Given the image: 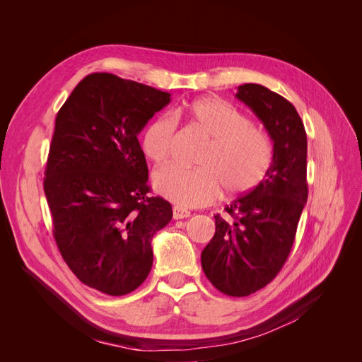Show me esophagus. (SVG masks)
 <instances>
[{
	"mask_svg": "<svg viewBox=\"0 0 362 362\" xmlns=\"http://www.w3.org/2000/svg\"><path fill=\"white\" fill-rule=\"evenodd\" d=\"M190 216V211L189 210H185V208H182V206H173V218H185V217H189Z\"/></svg>",
	"mask_w": 362,
	"mask_h": 362,
	"instance_id": "obj_1",
	"label": "esophagus"
}]
</instances>
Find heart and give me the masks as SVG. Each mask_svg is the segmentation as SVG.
I'll return each instance as SVG.
<instances>
[{
	"label": "heart",
	"mask_w": 362,
	"mask_h": 362,
	"mask_svg": "<svg viewBox=\"0 0 362 362\" xmlns=\"http://www.w3.org/2000/svg\"><path fill=\"white\" fill-rule=\"evenodd\" d=\"M172 117L187 119L210 140L198 160L201 168L169 164L154 173L152 184L163 198L184 206H201L217 199L223 185L228 193L240 194L264 178L273 157L272 141L231 104L201 98L175 108ZM173 120L157 116L141 131L140 148L151 161L160 164L169 160L175 140Z\"/></svg>",
	"instance_id": "heart-1"
}]
</instances>
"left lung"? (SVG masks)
<instances>
[{"label":"left lung","instance_id":"1","mask_svg":"<svg viewBox=\"0 0 362 362\" xmlns=\"http://www.w3.org/2000/svg\"><path fill=\"white\" fill-rule=\"evenodd\" d=\"M235 98L261 120L273 141L264 178L216 218V233L201 254L205 276L228 296L243 298L266 287L286 262L308 199L306 133L286 98L261 84L237 87Z\"/></svg>","mask_w":362,"mask_h":362}]
</instances>
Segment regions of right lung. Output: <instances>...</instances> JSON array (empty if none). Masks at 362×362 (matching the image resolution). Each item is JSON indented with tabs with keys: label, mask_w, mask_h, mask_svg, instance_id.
Masks as SVG:
<instances>
[{
	"label": "right lung",
	"mask_w": 362,
	"mask_h": 362,
	"mask_svg": "<svg viewBox=\"0 0 362 362\" xmlns=\"http://www.w3.org/2000/svg\"><path fill=\"white\" fill-rule=\"evenodd\" d=\"M170 103V93L90 74L56 117L43 180L54 238L87 287L110 296L134 291L152 267V238L172 205L148 196V164L137 136Z\"/></svg>",
	"instance_id": "add662e5"
}]
</instances>
